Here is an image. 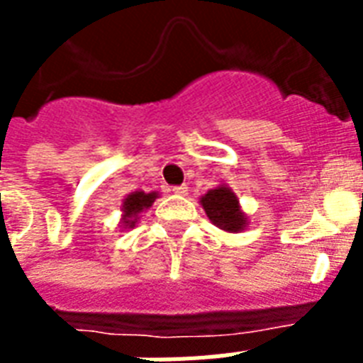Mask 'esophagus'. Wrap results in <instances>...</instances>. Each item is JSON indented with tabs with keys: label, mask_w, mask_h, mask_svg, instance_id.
<instances>
[{
	"label": "esophagus",
	"mask_w": 363,
	"mask_h": 363,
	"mask_svg": "<svg viewBox=\"0 0 363 363\" xmlns=\"http://www.w3.org/2000/svg\"><path fill=\"white\" fill-rule=\"evenodd\" d=\"M171 192L175 194V196H186L188 194V188L182 184V186H173L171 188Z\"/></svg>",
	"instance_id": "1"
}]
</instances>
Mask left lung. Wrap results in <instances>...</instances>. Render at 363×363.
Instances as JSON below:
<instances>
[{"label":"left lung","mask_w":363,"mask_h":363,"mask_svg":"<svg viewBox=\"0 0 363 363\" xmlns=\"http://www.w3.org/2000/svg\"><path fill=\"white\" fill-rule=\"evenodd\" d=\"M205 215L226 233H241L248 228V216L241 209L239 198L228 184H218L199 198Z\"/></svg>","instance_id":"8db88e82"}]
</instances>
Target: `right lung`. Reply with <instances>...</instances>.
<instances>
[{
  "mask_svg": "<svg viewBox=\"0 0 363 363\" xmlns=\"http://www.w3.org/2000/svg\"><path fill=\"white\" fill-rule=\"evenodd\" d=\"M160 198L158 192H143V190H135V192L128 194L124 199H122L121 211H122V218H121V230L125 232V230H131L135 228V224L139 222V216L141 213L148 211L152 207V203Z\"/></svg>",
  "mask_w": 363,
  "mask_h": 363,
  "instance_id": "add662e5",
  "label": "right lung"
}]
</instances>
